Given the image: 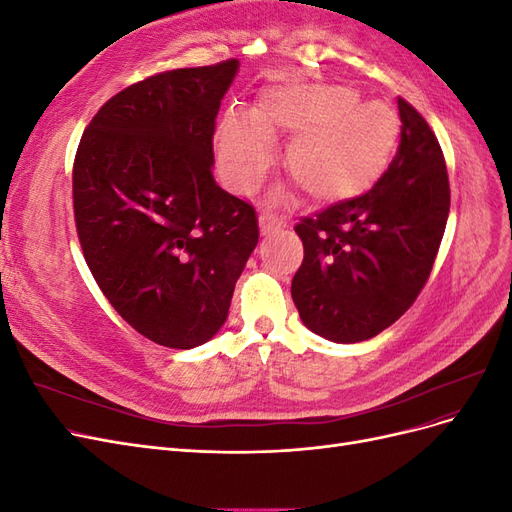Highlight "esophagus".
<instances>
[{"instance_id": "obj_1", "label": "esophagus", "mask_w": 512, "mask_h": 512, "mask_svg": "<svg viewBox=\"0 0 512 512\" xmlns=\"http://www.w3.org/2000/svg\"><path fill=\"white\" fill-rule=\"evenodd\" d=\"M258 220H260V230H262V235H271V232L280 230V228L284 226V220H282V218H277L275 213H269V211H262Z\"/></svg>"}]
</instances>
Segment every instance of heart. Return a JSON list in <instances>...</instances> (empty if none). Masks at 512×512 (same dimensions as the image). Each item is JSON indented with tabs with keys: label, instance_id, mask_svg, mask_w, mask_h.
<instances>
[{
	"label": "heart",
	"instance_id": "b5f03b06",
	"mask_svg": "<svg viewBox=\"0 0 512 512\" xmlns=\"http://www.w3.org/2000/svg\"><path fill=\"white\" fill-rule=\"evenodd\" d=\"M399 119L382 102H361L344 85H286L260 98L252 117L226 113L218 156L226 183L252 192L267 175L273 143L292 138L286 173L318 203L361 194L389 164Z\"/></svg>",
	"mask_w": 512,
	"mask_h": 512
}]
</instances>
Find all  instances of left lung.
Wrapping results in <instances>:
<instances>
[{"label":"left lung","instance_id":"8db88e82","mask_svg":"<svg viewBox=\"0 0 512 512\" xmlns=\"http://www.w3.org/2000/svg\"><path fill=\"white\" fill-rule=\"evenodd\" d=\"M397 106L399 147L374 188L294 226L305 254L292 301L305 327L329 342H365L404 316L444 235L451 207L444 153L423 115L404 98Z\"/></svg>","mask_w":512,"mask_h":512}]
</instances>
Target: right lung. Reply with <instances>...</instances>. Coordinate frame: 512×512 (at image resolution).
Returning a JSON list of instances; mask_svg holds the SVG:
<instances>
[{
	"mask_svg": "<svg viewBox=\"0 0 512 512\" xmlns=\"http://www.w3.org/2000/svg\"><path fill=\"white\" fill-rule=\"evenodd\" d=\"M239 59L149 76L108 100L72 168L87 267L132 329L190 350L222 329L258 243L250 203L213 179V134Z\"/></svg>",
	"mask_w": 512,
	"mask_h": 512,
	"instance_id": "1",
	"label": "right lung"
}]
</instances>
